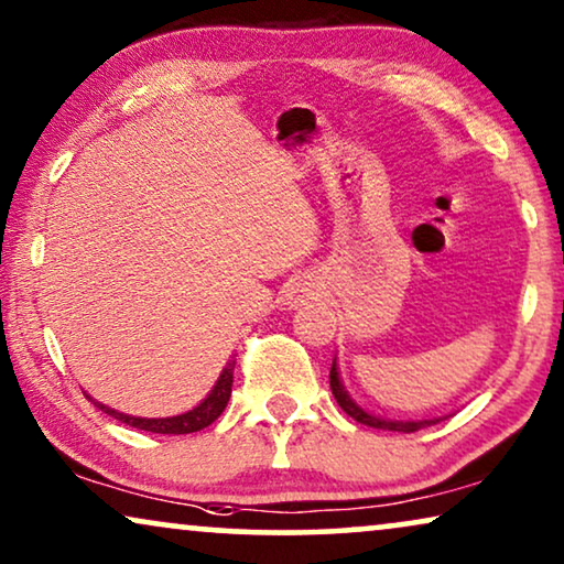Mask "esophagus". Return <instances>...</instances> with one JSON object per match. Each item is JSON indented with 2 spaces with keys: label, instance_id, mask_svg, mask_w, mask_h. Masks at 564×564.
<instances>
[{
  "label": "esophagus",
  "instance_id": "esophagus-1",
  "mask_svg": "<svg viewBox=\"0 0 564 564\" xmlns=\"http://www.w3.org/2000/svg\"><path fill=\"white\" fill-rule=\"evenodd\" d=\"M321 292V284L313 280V276H297V280H292L288 284V292H284V303L290 307H300V305H307L311 300L318 297Z\"/></svg>",
  "mask_w": 564,
  "mask_h": 564
}]
</instances>
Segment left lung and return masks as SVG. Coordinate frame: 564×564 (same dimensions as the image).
<instances>
[{
  "label": "left lung",
  "instance_id": "8db88e82",
  "mask_svg": "<svg viewBox=\"0 0 564 564\" xmlns=\"http://www.w3.org/2000/svg\"><path fill=\"white\" fill-rule=\"evenodd\" d=\"M330 392H334L336 403L344 408L346 415H351L354 421L365 423V426H372V429H384V431H403V434H413V431L419 429H426V426H434L442 419H423V421H392V419H380V415L369 413L361 408L357 400L349 395V390L344 388L341 382V375H338V365H336V357H334V365H330Z\"/></svg>",
  "mask_w": 564,
  "mask_h": 564
}]
</instances>
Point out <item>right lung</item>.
Returning a JSON list of instances; mask_svg holds the SVG:
<instances>
[{
	"instance_id": "add662e5",
	"label": "right lung",
	"mask_w": 564,
	"mask_h": 564,
	"mask_svg": "<svg viewBox=\"0 0 564 564\" xmlns=\"http://www.w3.org/2000/svg\"><path fill=\"white\" fill-rule=\"evenodd\" d=\"M234 369H236V359H228V365L223 367V372L218 377V382L213 384V390L207 392V398L203 403L192 408L187 413L180 415H169V419H141V415H128L115 411V408H107L105 403H97L95 398L87 395L91 403H95L99 411L112 415L120 423H128V426L141 429V431H151V434H195V431H203L210 426V423L218 419V415L226 411L228 400H230V388H234Z\"/></svg>"
}]
</instances>
